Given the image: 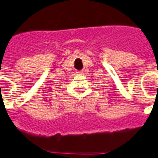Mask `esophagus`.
Returning <instances> with one entry per match:
<instances>
[{
	"mask_svg": "<svg viewBox=\"0 0 158 158\" xmlns=\"http://www.w3.org/2000/svg\"><path fill=\"white\" fill-rule=\"evenodd\" d=\"M77 74H79V75H81V74H83V70H77Z\"/></svg>",
	"mask_w": 158,
	"mask_h": 158,
	"instance_id": "1",
	"label": "esophagus"
}]
</instances>
